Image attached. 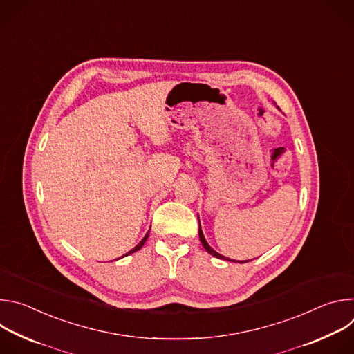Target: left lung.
<instances>
[{
	"label": "left lung",
	"instance_id": "obj_1",
	"mask_svg": "<svg viewBox=\"0 0 354 354\" xmlns=\"http://www.w3.org/2000/svg\"><path fill=\"white\" fill-rule=\"evenodd\" d=\"M198 236H200V242H201V245H203V248L209 252L210 255H213V257H216V258H218V259H224V261H228V262H235V261H232V259H230V258H225V257H223V255H220L218 252H216L209 243H207V241H206V238H205V235H203V231H201V227H200V221H198ZM245 262H248V261H243V262H239V263H245Z\"/></svg>",
	"mask_w": 354,
	"mask_h": 354
}]
</instances>
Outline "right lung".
Masks as SVG:
<instances>
[{
    "instance_id": "right-lung-1",
    "label": "right lung",
    "mask_w": 354,
    "mask_h": 354,
    "mask_svg": "<svg viewBox=\"0 0 354 354\" xmlns=\"http://www.w3.org/2000/svg\"><path fill=\"white\" fill-rule=\"evenodd\" d=\"M148 234H149V231L145 234V236H144V238H142V239H141V241H140V242H138V243H137L131 250H129L127 254H126V255H123L122 258H124V257H127V255H130V254H134V252H137L138 249H141V246L145 243V241H147V238H148Z\"/></svg>"
}]
</instances>
